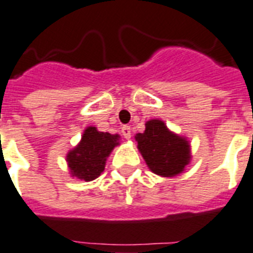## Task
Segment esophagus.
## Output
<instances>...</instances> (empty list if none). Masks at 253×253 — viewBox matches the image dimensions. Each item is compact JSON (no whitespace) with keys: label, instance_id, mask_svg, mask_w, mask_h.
Listing matches in <instances>:
<instances>
[{"label":"esophagus","instance_id":"esophagus-1","mask_svg":"<svg viewBox=\"0 0 253 253\" xmlns=\"http://www.w3.org/2000/svg\"><path fill=\"white\" fill-rule=\"evenodd\" d=\"M121 134H123L124 138H130V137H132V129H130V126H129V125H124V126L121 128Z\"/></svg>","mask_w":253,"mask_h":253}]
</instances>
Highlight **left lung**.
I'll return each instance as SVG.
<instances>
[{
    "label": "left lung",
    "instance_id": "obj_1",
    "mask_svg": "<svg viewBox=\"0 0 253 253\" xmlns=\"http://www.w3.org/2000/svg\"><path fill=\"white\" fill-rule=\"evenodd\" d=\"M136 141L149 169L161 176L179 175L191 159L187 139L169 132L161 120L147 121L145 132L138 133Z\"/></svg>",
    "mask_w": 253,
    "mask_h": 253
}]
</instances>
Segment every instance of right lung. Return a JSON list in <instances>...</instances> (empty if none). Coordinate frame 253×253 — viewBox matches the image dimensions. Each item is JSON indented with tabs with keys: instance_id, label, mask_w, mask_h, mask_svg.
I'll return each instance as SVG.
<instances>
[{
	"instance_id": "1",
	"label": "right lung",
	"mask_w": 253,
	"mask_h": 253,
	"mask_svg": "<svg viewBox=\"0 0 253 253\" xmlns=\"http://www.w3.org/2000/svg\"><path fill=\"white\" fill-rule=\"evenodd\" d=\"M119 134L99 132L95 126H88L78 146L66 157L70 172L82 180L91 181L104 171L107 157L116 145Z\"/></svg>"
}]
</instances>
